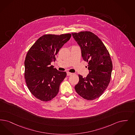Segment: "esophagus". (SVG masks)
Returning a JSON list of instances; mask_svg holds the SVG:
<instances>
[{"label": "esophagus", "instance_id": "esophagus-1", "mask_svg": "<svg viewBox=\"0 0 135 135\" xmlns=\"http://www.w3.org/2000/svg\"><path fill=\"white\" fill-rule=\"evenodd\" d=\"M72 74H73V73H70V72H67V76L71 75Z\"/></svg>", "mask_w": 135, "mask_h": 135}]
</instances>
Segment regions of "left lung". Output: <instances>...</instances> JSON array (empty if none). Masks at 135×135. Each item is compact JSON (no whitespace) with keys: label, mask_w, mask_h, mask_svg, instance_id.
<instances>
[{"label":"left lung","mask_w":135,"mask_h":135,"mask_svg":"<svg viewBox=\"0 0 135 135\" xmlns=\"http://www.w3.org/2000/svg\"><path fill=\"white\" fill-rule=\"evenodd\" d=\"M72 35L81 48L83 59L87 62L89 74L86 77L79 75L75 86L76 92L88 100L100 97L110 81L113 64L108 50L101 40L88 31L72 32Z\"/></svg>","instance_id":"8db88e82"}]
</instances>
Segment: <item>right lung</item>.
Masks as SVG:
<instances>
[{"instance_id":"obj_1","label":"right lung","mask_w":135,"mask_h":135,"mask_svg":"<svg viewBox=\"0 0 135 135\" xmlns=\"http://www.w3.org/2000/svg\"><path fill=\"white\" fill-rule=\"evenodd\" d=\"M71 33L45 35L30 49L25 61V78L29 90L38 99L48 102L55 97L67 73L54 68L51 63Z\"/></svg>"}]
</instances>
